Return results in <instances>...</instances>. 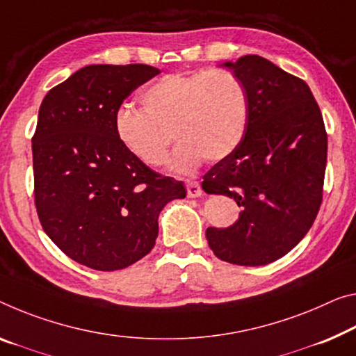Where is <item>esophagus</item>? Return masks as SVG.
I'll use <instances>...</instances> for the list:
<instances>
[{
    "mask_svg": "<svg viewBox=\"0 0 356 356\" xmlns=\"http://www.w3.org/2000/svg\"><path fill=\"white\" fill-rule=\"evenodd\" d=\"M186 191H188V197H200L202 194H204V191H202L200 184L197 181L186 183Z\"/></svg>",
    "mask_w": 356,
    "mask_h": 356,
    "instance_id": "34e87169",
    "label": "esophagus"
}]
</instances>
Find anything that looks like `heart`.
Instances as JSON below:
<instances>
[{
    "label": "heart",
    "mask_w": 356,
    "mask_h": 356,
    "mask_svg": "<svg viewBox=\"0 0 356 356\" xmlns=\"http://www.w3.org/2000/svg\"><path fill=\"white\" fill-rule=\"evenodd\" d=\"M141 105L119 109L118 138L149 167L163 165L172 138L178 140L170 159L173 173H193L204 159H226L247 132V89L229 70L163 76L141 92Z\"/></svg>",
    "instance_id": "1"
}]
</instances>
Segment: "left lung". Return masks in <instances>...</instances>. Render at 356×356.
Instances as JSON below:
<instances>
[{
    "label": "left lung",
    "mask_w": 356,
    "mask_h": 356,
    "mask_svg": "<svg viewBox=\"0 0 356 356\" xmlns=\"http://www.w3.org/2000/svg\"><path fill=\"white\" fill-rule=\"evenodd\" d=\"M248 94L242 143L210 168L202 188L240 207L226 229L209 227L218 258L266 266L289 253L314 224L323 197L327 136L309 86L259 56L221 63Z\"/></svg>",
    "instance_id": "obj_1"
}]
</instances>
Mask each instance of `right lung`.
I'll use <instances>...</instances> for the list:
<instances>
[{"instance_id":"1","label":"right lung","mask_w":356,"mask_h":356,"mask_svg":"<svg viewBox=\"0 0 356 356\" xmlns=\"http://www.w3.org/2000/svg\"><path fill=\"white\" fill-rule=\"evenodd\" d=\"M149 65H89L47 92L33 136L35 202L57 247L95 270L132 266L156 245L159 215L183 181L152 172L121 145L116 116Z\"/></svg>"}]
</instances>
